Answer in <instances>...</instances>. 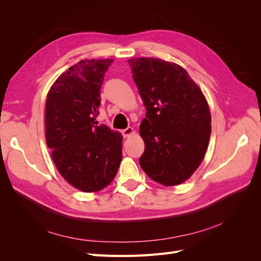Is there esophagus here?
Returning <instances> with one entry per match:
<instances>
[{"mask_svg":"<svg viewBox=\"0 0 261 261\" xmlns=\"http://www.w3.org/2000/svg\"><path fill=\"white\" fill-rule=\"evenodd\" d=\"M122 134H123V136H124L125 138H126V137H129L130 135H133V134H134V128H133V127L125 128V129L122 130Z\"/></svg>","mask_w":261,"mask_h":261,"instance_id":"34e87169","label":"esophagus"}]
</instances>
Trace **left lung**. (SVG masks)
Returning <instances> with one entry per match:
<instances>
[{"label":"left lung","instance_id":"1","mask_svg":"<svg viewBox=\"0 0 261 261\" xmlns=\"http://www.w3.org/2000/svg\"><path fill=\"white\" fill-rule=\"evenodd\" d=\"M133 80L146 107L139 133L145 151L139 164L164 186L184 183L198 169L211 134V114L199 86L173 62L129 59Z\"/></svg>","mask_w":261,"mask_h":261}]
</instances>
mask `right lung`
Here are the masks:
<instances>
[{"mask_svg":"<svg viewBox=\"0 0 261 261\" xmlns=\"http://www.w3.org/2000/svg\"><path fill=\"white\" fill-rule=\"evenodd\" d=\"M112 59L82 60L53 83L45 101V140L68 184L94 193L114 179L122 161L123 136L96 124L100 89Z\"/></svg>","mask_w":261,"mask_h":261,"instance_id":"add662e5","label":"right lung"}]
</instances>
